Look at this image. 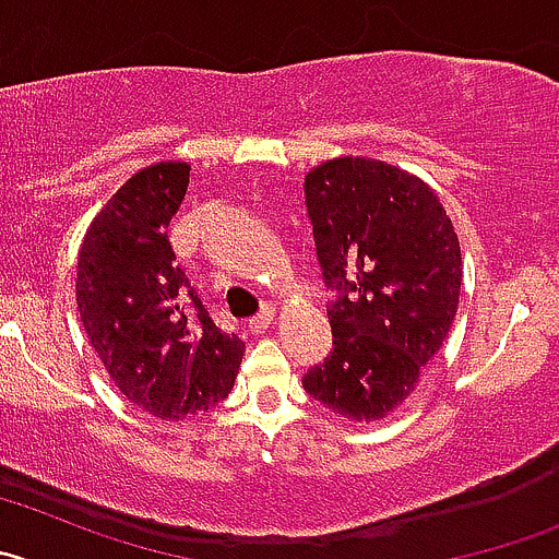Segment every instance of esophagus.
Listing matches in <instances>:
<instances>
[{"label": "esophagus", "mask_w": 559, "mask_h": 559, "mask_svg": "<svg viewBox=\"0 0 559 559\" xmlns=\"http://www.w3.org/2000/svg\"><path fill=\"white\" fill-rule=\"evenodd\" d=\"M274 316H276V310H274V307H271V305H265L263 310L258 312V316H254V318H249L247 329H249V332H252V334H263L265 329H269L271 323H274Z\"/></svg>", "instance_id": "esophagus-1"}]
</instances>
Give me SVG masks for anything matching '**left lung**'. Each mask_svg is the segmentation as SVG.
Masks as SVG:
<instances>
[{"instance_id": "left-lung-1", "label": "left lung", "mask_w": 559, "mask_h": 559, "mask_svg": "<svg viewBox=\"0 0 559 559\" xmlns=\"http://www.w3.org/2000/svg\"><path fill=\"white\" fill-rule=\"evenodd\" d=\"M307 214L326 288L334 348L301 379L329 412L379 423L417 390L461 296V243L417 175L340 156L305 175Z\"/></svg>"}]
</instances>
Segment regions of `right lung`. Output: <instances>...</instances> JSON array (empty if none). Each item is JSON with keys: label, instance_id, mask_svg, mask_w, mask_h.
Segmentation results:
<instances>
[{"label": "right lung", "instance_id": "add662e5", "mask_svg": "<svg viewBox=\"0 0 559 559\" xmlns=\"http://www.w3.org/2000/svg\"><path fill=\"white\" fill-rule=\"evenodd\" d=\"M189 169L158 162L131 175L90 222L76 263L79 316L111 384L173 423L225 401L243 356L173 263L167 227Z\"/></svg>", "mask_w": 559, "mask_h": 559}]
</instances>
